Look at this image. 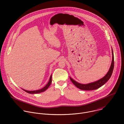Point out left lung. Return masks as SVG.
I'll return each instance as SVG.
<instances>
[{
	"mask_svg": "<svg viewBox=\"0 0 124 124\" xmlns=\"http://www.w3.org/2000/svg\"><path fill=\"white\" fill-rule=\"evenodd\" d=\"M112 61H111V64L109 68V69L108 72H107V73L103 78H102L101 79L96 81L92 82V83H90L86 84H81L78 83V82H76V81L73 80L72 78H71L70 77V78L71 81L72 82V83L78 89L82 90H84V91H91V90H96L99 88L100 87H101V86H102L109 79L113 72V70L114 68V55H113L112 49Z\"/></svg>",
	"mask_w": 124,
	"mask_h": 124,
	"instance_id": "8db88e82",
	"label": "left lung"
}]
</instances>
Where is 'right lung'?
Wrapping results in <instances>:
<instances>
[{"label":"right lung","mask_w":124,"mask_h":124,"mask_svg":"<svg viewBox=\"0 0 124 124\" xmlns=\"http://www.w3.org/2000/svg\"><path fill=\"white\" fill-rule=\"evenodd\" d=\"M52 74L50 76V79H49V81L48 82V83L47 84V85L44 87H43V88H42L41 89H40V90H35V91H27V90H24V89H22L23 90H24L25 92H27V93H30V94H36V93H42L43 92H44L45 91H46L47 89H48V88L50 87V86L51 85V83H52Z\"/></svg>","instance_id":"right-lung-1"}]
</instances>
